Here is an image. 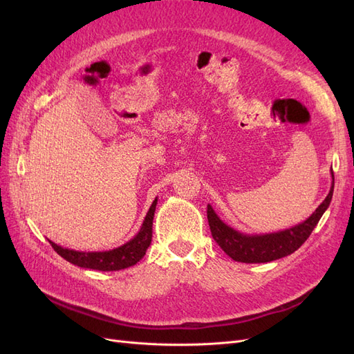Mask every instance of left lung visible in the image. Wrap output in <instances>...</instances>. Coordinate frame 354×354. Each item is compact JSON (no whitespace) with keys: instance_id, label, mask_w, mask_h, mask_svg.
<instances>
[{"instance_id":"8db88e82","label":"left lung","mask_w":354,"mask_h":354,"mask_svg":"<svg viewBox=\"0 0 354 354\" xmlns=\"http://www.w3.org/2000/svg\"><path fill=\"white\" fill-rule=\"evenodd\" d=\"M332 185L325 201L320 203L316 211L303 223L297 224L281 232L266 233V234H246L239 230H234L229 224L224 223L211 205L207 208V217L214 241L220 248L226 252L232 260L239 263H269L277 259H282L297 251L307 238L312 234L320 217L328 209L332 194H334V173L330 168Z\"/></svg>"}]
</instances>
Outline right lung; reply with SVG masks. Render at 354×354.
<instances>
[{"instance_id":"right-lung-1","label":"right lung","mask_w":354,"mask_h":354,"mask_svg":"<svg viewBox=\"0 0 354 354\" xmlns=\"http://www.w3.org/2000/svg\"><path fill=\"white\" fill-rule=\"evenodd\" d=\"M158 199L152 202L151 208H149L146 217L143 220V224L140 230L136 234L133 239L125 242L124 245L118 246V248L109 250V251H75L69 248H63V246L51 242V246L55 251L63 257L66 261L84 267V269H93L100 272H116L131 267L140 261L149 245L152 242V226H153V216L156 209Z\"/></svg>"}]
</instances>
